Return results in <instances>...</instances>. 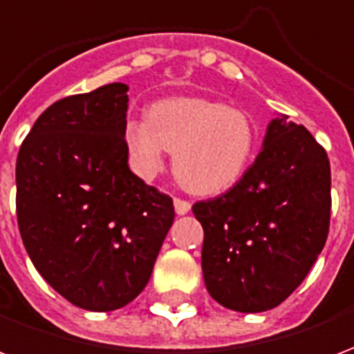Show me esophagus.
I'll return each mask as SVG.
<instances>
[{"mask_svg": "<svg viewBox=\"0 0 354 354\" xmlns=\"http://www.w3.org/2000/svg\"><path fill=\"white\" fill-rule=\"evenodd\" d=\"M174 210H176L178 216H184L192 210V205L184 199H174Z\"/></svg>", "mask_w": 354, "mask_h": 354, "instance_id": "obj_1", "label": "esophagus"}]
</instances>
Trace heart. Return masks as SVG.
Wrapping results in <instances>:
<instances>
[{
	"label": "heart",
	"mask_w": 354,
	"mask_h": 354,
	"mask_svg": "<svg viewBox=\"0 0 354 354\" xmlns=\"http://www.w3.org/2000/svg\"><path fill=\"white\" fill-rule=\"evenodd\" d=\"M124 149L132 170L153 180L174 153L178 182L195 195L227 192L245 174L256 132L246 113L205 98L153 102L147 117H129L123 124Z\"/></svg>",
	"instance_id": "heart-1"
}]
</instances>
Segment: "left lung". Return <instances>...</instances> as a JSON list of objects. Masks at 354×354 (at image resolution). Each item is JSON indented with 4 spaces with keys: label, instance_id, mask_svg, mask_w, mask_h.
I'll list each match as a JSON object with an SVG mask.
<instances>
[{
    "label": "left lung",
    "instance_id": "obj_1",
    "mask_svg": "<svg viewBox=\"0 0 354 354\" xmlns=\"http://www.w3.org/2000/svg\"><path fill=\"white\" fill-rule=\"evenodd\" d=\"M330 203L326 151L305 127L277 113L245 176L227 193L193 205L205 231L208 294L239 313L282 304L324 248Z\"/></svg>",
    "mask_w": 354,
    "mask_h": 354
}]
</instances>
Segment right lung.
I'll use <instances>...</instances> for the list:
<instances>
[{
  "label": "right lung",
  "mask_w": 354,
  "mask_h": 354,
  "mask_svg": "<svg viewBox=\"0 0 354 354\" xmlns=\"http://www.w3.org/2000/svg\"><path fill=\"white\" fill-rule=\"evenodd\" d=\"M127 91L109 83L55 102L17 159L28 256L60 296L87 311H115L146 288L174 222L169 195L129 169Z\"/></svg>",
  "instance_id": "1"
}]
</instances>
